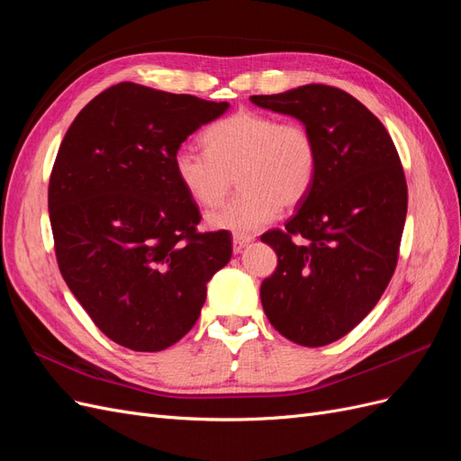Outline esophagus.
<instances>
[{
  "mask_svg": "<svg viewBox=\"0 0 461 461\" xmlns=\"http://www.w3.org/2000/svg\"><path fill=\"white\" fill-rule=\"evenodd\" d=\"M252 240H254L252 236H234V239H232V252L234 254H240L242 249Z\"/></svg>",
  "mask_w": 461,
  "mask_h": 461,
  "instance_id": "1",
  "label": "esophagus"
}]
</instances>
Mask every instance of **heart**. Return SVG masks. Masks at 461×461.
<instances>
[{"mask_svg":"<svg viewBox=\"0 0 461 461\" xmlns=\"http://www.w3.org/2000/svg\"><path fill=\"white\" fill-rule=\"evenodd\" d=\"M205 151L180 146L173 153L178 185L202 207L219 205L239 176V196L207 215V225L252 236L281 212L300 205L317 175V144L298 122L258 111H236L203 134Z\"/></svg>","mask_w":461,"mask_h":461,"instance_id":"heart-1","label":"heart"}]
</instances>
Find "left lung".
<instances>
[{"mask_svg":"<svg viewBox=\"0 0 461 461\" xmlns=\"http://www.w3.org/2000/svg\"><path fill=\"white\" fill-rule=\"evenodd\" d=\"M249 100L298 119L315 138L310 194L285 230L261 236L278 263L259 296L283 337L325 346L350 332L393 278L408 212L406 176L383 122L344 90L305 85Z\"/></svg>","mask_w":461,"mask_h":461,"instance_id":"8db88e82","label":"left lung"}]
</instances>
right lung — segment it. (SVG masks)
Wrapping results in <instances>:
<instances>
[{
	"label": "right lung",
	"instance_id": "right-lung-1",
	"mask_svg": "<svg viewBox=\"0 0 461 461\" xmlns=\"http://www.w3.org/2000/svg\"><path fill=\"white\" fill-rule=\"evenodd\" d=\"M229 107L121 82L58 151L48 209L59 271L95 327L134 352L183 339L232 256L227 230L196 232L198 205L173 171V153Z\"/></svg>",
	"mask_w": 461,
	"mask_h": 461
}]
</instances>
